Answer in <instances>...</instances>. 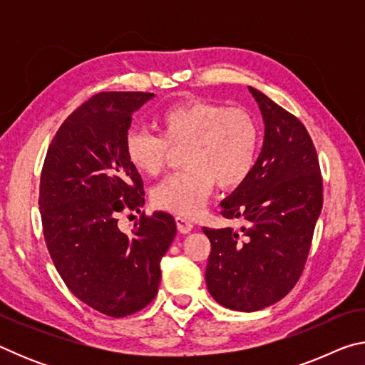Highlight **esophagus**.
<instances>
[{
    "label": "esophagus",
    "instance_id": "1",
    "mask_svg": "<svg viewBox=\"0 0 365 365\" xmlns=\"http://www.w3.org/2000/svg\"><path fill=\"white\" fill-rule=\"evenodd\" d=\"M177 222V228L180 233H190L193 230V222L188 220L187 217H183V215H177L175 217Z\"/></svg>",
    "mask_w": 365,
    "mask_h": 365
}]
</instances>
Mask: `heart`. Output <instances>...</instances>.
Wrapping results in <instances>:
<instances>
[{"label":"heart","instance_id":"b5f03b06","mask_svg":"<svg viewBox=\"0 0 365 365\" xmlns=\"http://www.w3.org/2000/svg\"><path fill=\"white\" fill-rule=\"evenodd\" d=\"M160 135L143 128L128 130L125 158L135 170L158 175L172 150H183L187 168L153 190L159 209L193 217L205 206L215 183L220 188L242 185L255 169L261 128L248 110L190 100L164 109L158 117Z\"/></svg>","mask_w":365,"mask_h":365}]
</instances>
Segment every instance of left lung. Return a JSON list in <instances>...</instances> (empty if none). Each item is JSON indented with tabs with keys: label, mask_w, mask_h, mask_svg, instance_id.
Listing matches in <instances>:
<instances>
[{
	"label": "left lung",
	"mask_w": 365,
	"mask_h": 365,
	"mask_svg": "<svg viewBox=\"0 0 365 365\" xmlns=\"http://www.w3.org/2000/svg\"><path fill=\"white\" fill-rule=\"evenodd\" d=\"M264 120L255 169L220 202L240 228H207L206 285L224 307L255 312L275 304L299 280L322 211V177L306 127L248 86Z\"/></svg>",
	"instance_id": "obj_1"
}]
</instances>
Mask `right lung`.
I'll return each mask as SVG.
<instances>
[{"label":"right lung","instance_id":"1","mask_svg":"<svg viewBox=\"0 0 365 365\" xmlns=\"http://www.w3.org/2000/svg\"><path fill=\"white\" fill-rule=\"evenodd\" d=\"M143 91L98 93L67 117L48 148L40 180L43 233L54 267L77 298L109 317L141 311L158 294L160 259L174 242L169 212L141 214L132 233L117 215L145 205L143 180L125 158Z\"/></svg>","mask_w":365,"mask_h":365}]
</instances>
